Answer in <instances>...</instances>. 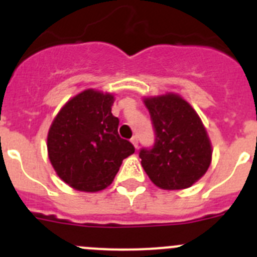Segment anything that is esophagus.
I'll return each instance as SVG.
<instances>
[{"mask_svg": "<svg viewBox=\"0 0 257 257\" xmlns=\"http://www.w3.org/2000/svg\"><path fill=\"white\" fill-rule=\"evenodd\" d=\"M131 143H133V145L135 148H138V147H139V139H138V136H133V138H131Z\"/></svg>", "mask_w": 257, "mask_h": 257, "instance_id": "1", "label": "esophagus"}]
</instances>
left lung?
<instances>
[{
    "mask_svg": "<svg viewBox=\"0 0 257 257\" xmlns=\"http://www.w3.org/2000/svg\"><path fill=\"white\" fill-rule=\"evenodd\" d=\"M143 101L157 135L153 149L140 151L143 169L163 190L192 187L212 161V144L198 113L175 92L144 96Z\"/></svg>",
    "mask_w": 257,
    "mask_h": 257,
    "instance_id": "obj_1",
    "label": "left lung"
}]
</instances>
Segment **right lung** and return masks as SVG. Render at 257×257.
<instances>
[{"label":"right lung","mask_w":257,"mask_h":257,"mask_svg":"<svg viewBox=\"0 0 257 257\" xmlns=\"http://www.w3.org/2000/svg\"><path fill=\"white\" fill-rule=\"evenodd\" d=\"M114 94L87 88L61 106L47 133V156L61 180L79 192L109 187L122 161L135 152L118 135Z\"/></svg>","instance_id":"1"}]
</instances>
